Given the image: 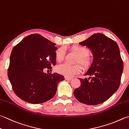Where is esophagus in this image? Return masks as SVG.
I'll return each instance as SVG.
<instances>
[{"mask_svg": "<svg viewBox=\"0 0 129 129\" xmlns=\"http://www.w3.org/2000/svg\"><path fill=\"white\" fill-rule=\"evenodd\" d=\"M65 79L66 80H71L72 79V77H65Z\"/></svg>", "mask_w": 129, "mask_h": 129, "instance_id": "esophagus-1", "label": "esophagus"}]
</instances>
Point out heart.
<instances>
[{"instance_id": "heart-1", "label": "heart", "mask_w": 129, "mask_h": 129, "mask_svg": "<svg viewBox=\"0 0 129 129\" xmlns=\"http://www.w3.org/2000/svg\"><path fill=\"white\" fill-rule=\"evenodd\" d=\"M72 50L78 55L76 62L80 63L84 68H88L92 63L91 58L89 57V50L86 47L80 45H75L72 47ZM65 54L64 49L61 47L58 49L55 53L56 59L60 61L64 58ZM57 71L67 77H72L75 74H78L81 70L79 64L70 65L67 63H62L58 65L56 67Z\"/></svg>"}]
</instances>
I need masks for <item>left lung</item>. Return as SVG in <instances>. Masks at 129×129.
<instances>
[{"instance_id": "8db88e82", "label": "left lung", "mask_w": 129, "mask_h": 129, "mask_svg": "<svg viewBox=\"0 0 129 129\" xmlns=\"http://www.w3.org/2000/svg\"><path fill=\"white\" fill-rule=\"evenodd\" d=\"M93 54V59L84 75L80 79L81 85L74 90L77 101L87 105L103 103L117 90L123 64L117 44L103 34H94L79 43Z\"/></svg>"}]
</instances>
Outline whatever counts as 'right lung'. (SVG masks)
Wrapping results in <instances>:
<instances>
[{"instance_id": "add662e5", "label": "right lung", "mask_w": 129, "mask_h": 129, "mask_svg": "<svg viewBox=\"0 0 129 129\" xmlns=\"http://www.w3.org/2000/svg\"><path fill=\"white\" fill-rule=\"evenodd\" d=\"M57 49L55 43L37 34L26 36L12 49L8 76L14 93L22 100L42 103L55 95L58 84L64 77L43 70L56 64Z\"/></svg>"}]
</instances>
